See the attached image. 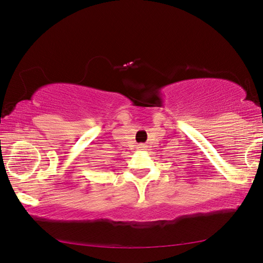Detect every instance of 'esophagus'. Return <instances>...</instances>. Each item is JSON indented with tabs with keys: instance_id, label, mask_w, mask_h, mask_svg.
<instances>
[{
	"instance_id": "1",
	"label": "esophagus",
	"mask_w": 263,
	"mask_h": 263,
	"mask_svg": "<svg viewBox=\"0 0 263 263\" xmlns=\"http://www.w3.org/2000/svg\"><path fill=\"white\" fill-rule=\"evenodd\" d=\"M144 147H145L144 145H139V146H138V148H139V149H144Z\"/></svg>"
}]
</instances>
